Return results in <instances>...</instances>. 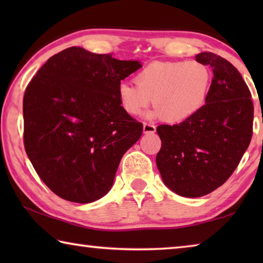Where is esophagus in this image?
<instances>
[{"label":"esophagus","mask_w":263,"mask_h":263,"mask_svg":"<svg viewBox=\"0 0 263 263\" xmlns=\"http://www.w3.org/2000/svg\"><path fill=\"white\" fill-rule=\"evenodd\" d=\"M155 131H157V127L153 124L144 123V133H154Z\"/></svg>","instance_id":"1"}]
</instances>
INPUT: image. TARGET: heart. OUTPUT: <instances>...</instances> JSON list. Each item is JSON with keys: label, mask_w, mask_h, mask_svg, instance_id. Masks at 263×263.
I'll return each instance as SVG.
<instances>
[{"label": "heart", "mask_w": 263, "mask_h": 263, "mask_svg": "<svg viewBox=\"0 0 263 263\" xmlns=\"http://www.w3.org/2000/svg\"><path fill=\"white\" fill-rule=\"evenodd\" d=\"M136 84L122 82L117 88L121 108L131 116L140 115L152 103L151 117L168 123L193 118L205 105L212 84V72L201 61H153L142 67Z\"/></svg>", "instance_id": "obj_1"}]
</instances>
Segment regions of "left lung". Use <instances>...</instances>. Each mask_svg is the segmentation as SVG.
<instances>
[{"label": "left lung", "instance_id": "obj_1", "mask_svg": "<svg viewBox=\"0 0 263 263\" xmlns=\"http://www.w3.org/2000/svg\"><path fill=\"white\" fill-rule=\"evenodd\" d=\"M196 60L213 73L205 105L188 121L157 127L158 169L163 183L183 197H201L224 184L253 136L254 106L241 74L215 53L202 52Z\"/></svg>", "mask_w": 263, "mask_h": 263}]
</instances>
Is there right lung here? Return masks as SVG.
Instances as JSON below:
<instances>
[{
    "label": "right lung",
    "instance_id": "right-lung-1",
    "mask_svg": "<svg viewBox=\"0 0 263 263\" xmlns=\"http://www.w3.org/2000/svg\"><path fill=\"white\" fill-rule=\"evenodd\" d=\"M140 62L69 47L51 57L25 89L24 147L42 181L59 197L90 203L110 190L142 124L117 99Z\"/></svg>",
    "mask_w": 263,
    "mask_h": 263
}]
</instances>
